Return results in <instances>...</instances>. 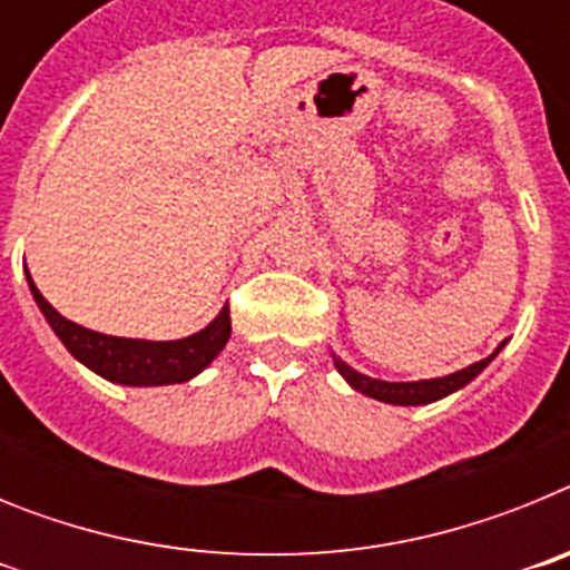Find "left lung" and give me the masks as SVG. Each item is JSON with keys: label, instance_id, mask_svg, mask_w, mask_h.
Here are the masks:
<instances>
[{"label": "left lung", "instance_id": "8db88e82", "mask_svg": "<svg viewBox=\"0 0 570 570\" xmlns=\"http://www.w3.org/2000/svg\"><path fill=\"white\" fill-rule=\"evenodd\" d=\"M502 345H505V342H502ZM500 347H497L491 356H485V360L462 367V371H456V374L440 376V380H420V382L371 380V376L360 374V371H354V367H347L342 360H334V362H336V371H340V374L347 380V385L354 387V391H360V394L374 396V400L387 402V405H428V402L442 400V396L454 394V391H460L462 385H468V382L480 374L482 367H485L493 356L500 354Z\"/></svg>", "mask_w": 570, "mask_h": 570}]
</instances>
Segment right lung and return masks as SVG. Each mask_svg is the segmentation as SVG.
<instances>
[{"instance_id": "1", "label": "right lung", "mask_w": 570, "mask_h": 570, "mask_svg": "<svg viewBox=\"0 0 570 570\" xmlns=\"http://www.w3.org/2000/svg\"><path fill=\"white\" fill-rule=\"evenodd\" d=\"M30 294L42 308L45 320L53 328V334L62 340L70 354L82 365L97 371L99 376L119 385H174V382H188L205 365H210L230 336V308L225 305L208 328L194 336L174 342H148V340H122V336H108L88 331L77 322L65 320L59 311L50 308V302L39 294L28 274Z\"/></svg>"}]
</instances>
